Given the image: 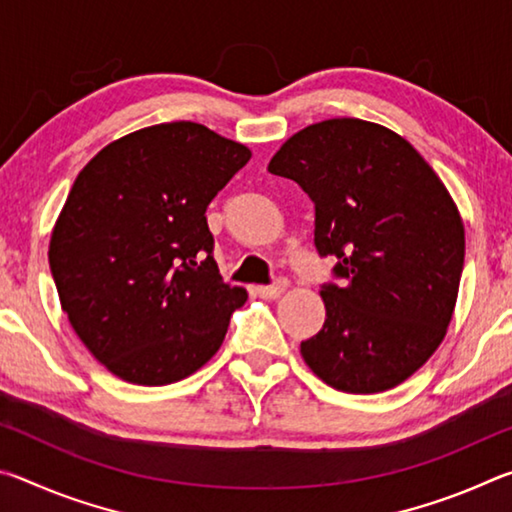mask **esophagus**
Masks as SVG:
<instances>
[{
	"label": "esophagus",
	"mask_w": 512,
	"mask_h": 512,
	"mask_svg": "<svg viewBox=\"0 0 512 512\" xmlns=\"http://www.w3.org/2000/svg\"><path fill=\"white\" fill-rule=\"evenodd\" d=\"M284 289H287V280H284V277H277L273 284H264V287H257V296L266 298V300H273V298L280 296Z\"/></svg>",
	"instance_id": "1"
}]
</instances>
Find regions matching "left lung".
<instances>
[{
  "mask_svg": "<svg viewBox=\"0 0 512 512\" xmlns=\"http://www.w3.org/2000/svg\"><path fill=\"white\" fill-rule=\"evenodd\" d=\"M268 171L311 198L316 250L343 280L320 287L325 325L300 343L302 359L343 393L402 384L454 314L465 230L452 196L404 137L350 117L302 128Z\"/></svg>",
  "mask_w": 512,
  "mask_h": 512,
  "instance_id": "obj_1",
  "label": "left lung"
}]
</instances>
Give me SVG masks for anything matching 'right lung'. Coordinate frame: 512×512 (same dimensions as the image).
I'll use <instances>...</instances> for the list:
<instances>
[{
    "mask_svg": "<svg viewBox=\"0 0 512 512\" xmlns=\"http://www.w3.org/2000/svg\"><path fill=\"white\" fill-rule=\"evenodd\" d=\"M250 160L194 121L142 128L76 176L51 232L60 305L94 359L140 386L192 375L248 293L214 262L205 210Z\"/></svg>",
    "mask_w": 512,
    "mask_h": 512,
    "instance_id": "1",
    "label": "right lung"
}]
</instances>
